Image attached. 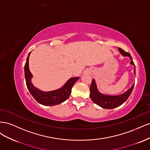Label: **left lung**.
<instances>
[{
  "instance_id": "left-lung-1",
  "label": "left lung",
  "mask_w": 150,
  "mask_h": 150,
  "mask_svg": "<svg viewBox=\"0 0 150 150\" xmlns=\"http://www.w3.org/2000/svg\"><path fill=\"white\" fill-rule=\"evenodd\" d=\"M122 56H128L130 58V64L135 66L134 62L133 61L132 57H131L130 54L129 52H125L124 50H122L121 48H118ZM135 69H134V73L135 74ZM134 83L133 86L124 93H122L117 96H110V95L104 94L101 93L99 91L97 85L95 82L94 79H92L91 85L90 86V98L91 100L97 105L104 109H113L121 106L122 104H123L132 92V91L134 88Z\"/></svg>"
}]
</instances>
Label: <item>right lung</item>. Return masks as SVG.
Masks as SVG:
<instances>
[{
	"mask_svg": "<svg viewBox=\"0 0 150 150\" xmlns=\"http://www.w3.org/2000/svg\"><path fill=\"white\" fill-rule=\"evenodd\" d=\"M30 52H29L27 58L24 66V72L27 87L32 96L39 103L44 106H54L65 101L69 97L72 86L79 79V77L70 78L60 89L47 92L40 91L35 88L31 83L33 74H31L29 67V58Z\"/></svg>",
	"mask_w": 150,
	"mask_h": 150,
	"instance_id": "right-lung-1",
	"label": "right lung"
}]
</instances>
